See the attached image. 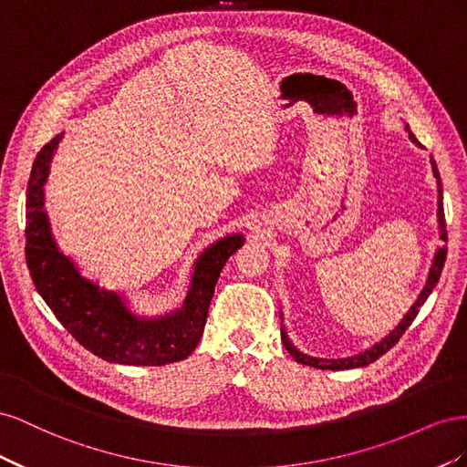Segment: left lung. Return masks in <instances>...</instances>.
<instances>
[{
	"instance_id": "left-lung-1",
	"label": "left lung",
	"mask_w": 467,
	"mask_h": 467,
	"mask_svg": "<svg viewBox=\"0 0 467 467\" xmlns=\"http://www.w3.org/2000/svg\"><path fill=\"white\" fill-rule=\"evenodd\" d=\"M405 132H409V140L415 146L420 148V144L417 142V138L413 136V132L409 130V124H405ZM431 165H432V175L436 179V191H438V210H436V216H438V235H441L442 242L446 244L448 242V235H446V220H444V208H442V181H441V173H438V167H436V161L431 158ZM446 253H448V247L446 245H441L436 249L434 253V259H432V265L429 268V276H427V282L425 286H422L419 298L415 300V304L409 307V312L403 316V319L400 321L398 327H395L389 335H386L384 338H381L379 343H374L370 348H366L364 352H358V355L355 357H345V358H321V357H312V355H306V352H302L298 347H296L290 337H288V331L285 325H280V338L282 343H285L286 350L290 352V357L296 358V362L300 364H307V366H314V368H319V370H350V368H362V366H368L372 364L374 360H378L381 355H386V352L400 341L401 335L407 331L409 325L413 323V319L417 317L420 306L427 302L429 296L432 294L436 282L441 280V273L444 268V261H446ZM280 317L285 319V316H282L280 312Z\"/></svg>"
}]
</instances>
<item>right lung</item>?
<instances>
[{
    "mask_svg": "<svg viewBox=\"0 0 467 467\" xmlns=\"http://www.w3.org/2000/svg\"><path fill=\"white\" fill-rule=\"evenodd\" d=\"M62 136H56L36 153L26 185L25 257L36 292L76 341L107 362L163 366L187 358L202 337L210 300L225 261L245 244L244 234L220 237L196 257L181 307L163 316L136 314L122 292L107 290L83 276L52 235L45 210V185Z\"/></svg>",
    "mask_w": 467,
    "mask_h": 467,
    "instance_id": "right-lung-1",
    "label": "right lung"
}]
</instances>
